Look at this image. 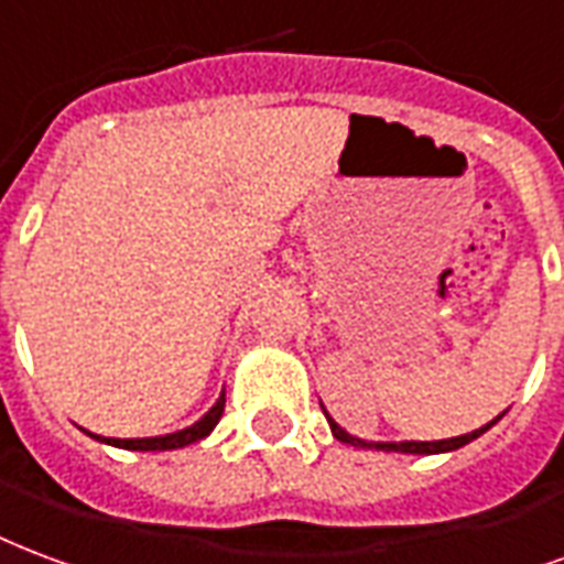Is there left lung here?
<instances>
[{"instance_id": "1", "label": "left lung", "mask_w": 564, "mask_h": 564, "mask_svg": "<svg viewBox=\"0 0 564 564\" xmlns=\"http://www.w3.org/2000/svg\"><path fill=\"white\" fill-rule=\"evenodd\" d=\"M327 414V412H324ZM505 414V412H501ZM499 414V417H501ZM496 417V421H499ZM490 421L487 426H480V430H471V433L466 435H456V438H442V442H364V438H355V435H348L339 426V423L333 421L330 414H327V423H330V433L339 438V442H345V445H355V447H369V451H384V454H445V451H456V447L468 445V442H475L478 435H484L487 430H490L492 423Z\"/></svg>"}]
</instances>
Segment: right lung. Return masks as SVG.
<instances>
[{
	"mask_svg": "<svg viewBox=\"0 0 564 564\" xmlns=\"http://www.w3.org/2000/svg\"><path fill=\"white\" fill-rule=\"evenodd\" d=\"M221 412H225V390H221V397L216 400V405H213L200 421L186 426V430H180V433L155 435V438H101V435H93V433L89 435L98 438V442H105V445L126 447V451H176V447L195 445V442H200V438H207V435L216 430Z\"/></svg>",
	"mask_w": 564,
	"mask_h": 564,
	"instance_id": "add662e5",
	"label": "right lung"
}]
</instances>
